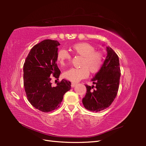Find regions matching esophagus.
<instances>
[{"mask_svg": "<svg viewBox=\"0 0 146 146\" xmlns=\"http://www.w3.org/2000/svg\"><path fill=\"white\" fill-rule=\"evenodd\" d=\"M76 85V83H71V87H74V86H75V85Z\"/></svg>", "mask_w": 146, "mask_h": 146, "instance_id": "obj_1", "label": "esophagus"}]
</instances>
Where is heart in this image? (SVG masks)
<instances>
[{"mask_svg": "<svg viewBox=\"0 0 146 146\" xmlns=\"http://www.w3.org/2000/svg\"><path fill=\"white\" fill-rule=\"evenodd\" d=\"M74 53L83 57L81 68H71L65 71L63 75L64 78L73 82H78L82 79L87 78L89 71L92 74L98 73L103 64V55L100 52L95 51L96 49L92 45L86 42H80L71 47ZM57 61L61 66H64L70 61L69 53L64 49L59 50Z\"/></svg>", "mask_w": 146, "mask_h": 146, "instance_id": "heart-1", "label": "heart"}]
</instances>
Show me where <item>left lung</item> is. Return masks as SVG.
Wrapping results in <instances>:
<instances>
[{"mask_svg":"<svg viewBox=\"0 0 146 146\" xmlns=\"http://www.w3.org/2000/svg\"><path fill=\"white\" fill-rule=\"evenodd\" d=\"M107 56L100 71L92 79L94 86L86 85V94L82 103L92 111H100L108 107L119 90L120 69L119 59L110 47H107Z\"/></svg>","mask_w":146,"mask_h":146,"instance_id":"left-lung-1","label":"left lung"}]
</instances>
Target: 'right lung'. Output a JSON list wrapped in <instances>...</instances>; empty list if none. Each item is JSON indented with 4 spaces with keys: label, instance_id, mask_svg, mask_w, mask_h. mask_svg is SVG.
<instances>
[{
    "label": "right lung",
    "instance_id": "obj_1",
    "mask_svg": "<svg viewBox=\"0 0 146 146\" xmlns=\"http://www.w3.org/2000/svg\"><path fill=\"white\" fill-rule=\"evenodd\" d=\"M60 45L58 41L44 40L33 46L24 64V86L27 99L43 112L57 109L65 93L71 89V82L64 79L56 86H51L52 77L58 79L61 73L56 64Z\"/></svg>",
    "mask_w": 146,
    "mask_h": 146
}]
</instances>
